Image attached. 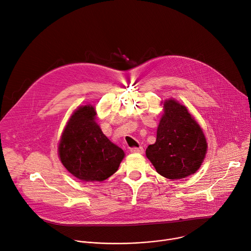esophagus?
I'll list each match as a JSON object with an SVG mask.
<instances>
[{"label": "esophagus", "instance_id": "1", "mask_svg": "<svg viewBox=\"0 0 251 251\" xmlns=\"http://www.w3.org/2000/svg\"><path fill=\"white\" fill-rule=\"evenodd\" d=\"M130 152L131 153H143L144 152V149H143V147H133L130 149Z\"/></svg>", "mask_w": 251, "mask_h": 251}]
</instances>
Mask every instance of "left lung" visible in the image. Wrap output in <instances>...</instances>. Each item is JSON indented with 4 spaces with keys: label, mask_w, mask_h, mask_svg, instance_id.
Segmentation results:
<instances>
[{
    "label": "left lung",
    "mask_w": 251,
    "mask_h": 251,
    "mask_svg": "<svg viewBox=\"0 0 251 251\" xmlns=\"http://www.w3.org/2000/svg\"><path fill=\"white\" fill-rule=\"evenodd\" d=\"M164 108L156 143L148 146L146 156L161 176L170 180L184 178L201 167L206 141L185 106L170 99L164 103Z\"/></svg>",
    "instance_id": "1"
}]
</instances>
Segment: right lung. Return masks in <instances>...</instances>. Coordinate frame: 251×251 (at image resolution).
Here are the masks:
<instances>
[{
	"label": "right lung",
	"mask_w": 251,
	"mask_h": 251,
	"mask_svg": "<svg viewBox=\"0 0 251 251\" xmlns=\"http://www.w3.org/2000/svg\"><path fill=\"white\" fill-rule=\"evenodd\" d=\"M90 105L79 107L62 133L58 154L62 165L84 182H102L112 176L124 158L121 148L109 141L96 124Z\"/></svg>",
	"instance_id": "add662e5"
}]
</instances>
